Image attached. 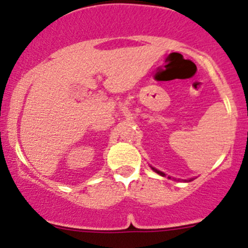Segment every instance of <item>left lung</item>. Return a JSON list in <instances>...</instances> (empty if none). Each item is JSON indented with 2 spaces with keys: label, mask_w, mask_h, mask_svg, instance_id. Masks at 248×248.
Wrapping results in <instances>:
<instances>
[{
  "label": "left lung",
  "mask_w": 248,
  "mask_h": 248,
  "mask_svg": "<svg viewBox=\"0 0 248 248\" xmlns=\"http://www.w3.org/2000/svg\"><path fill=\"white\" fill-rule=\"evenodd\" d=\"M151 168H153V170H155L156 173H158V174H160V175H162V177H165V173L160 172V170H156V168H154V167H151ZM168 178H170V177H168Z\"/></svg>",
  "instance_id": "8db88e82"
}]
</instances>
